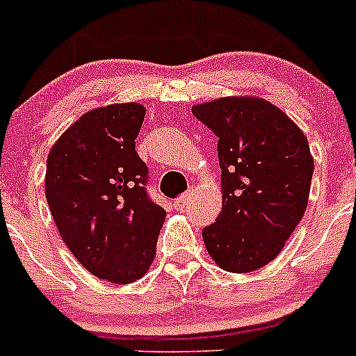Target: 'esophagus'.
Returning <instances> with one entry per match:
<instances>
[{
  "label": "esophagus",
  "mask_w": 356,
  "mask_h": 356,
  "mask_svg": "<svg viewBox=\"0 0 356 356\" xmlns=\"http://www.w3.org/2000/svg\"><path fill=\"white\" fill-rule=\"evenodd\" d=\"M189 200H191V193H186V195L179 196L177 200H174V207L177 211H182L186 207H188Z\"/></svg>",
  "instance_id": "obj_1"
}]
</instances>
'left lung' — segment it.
<instances>
[{
  "label": "left lung",
  "instance_id": "obj_1",
  "mask_svg": "<svg viewBox=\"0 0 356 356\" xmlns=\"http://www.w3.org/2000/svg\"><path fill=\"white\" fill-rule=\"evenodd\" d=\"M218 138L222 211L203 229L215 264L246 274L274 260L303 218L314 158L307 136L275 105L229 96L193 106Z\"/></svg>",
  "mask_w": 356,
  "mask_h": 356
}]
</instances>
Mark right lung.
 I'll list each match as a JSON object with an SVG mask.
<instances>
[{
	"label": "right lung",
	"instance_id": "add662e5",
	"mask_svg": "<svg viewBox=\"0 0 356 356\" xmlns=\"http://www.w3.org/2000/svg\"><path fill=\"white\" fill-rule=\"evenodd\" d=\"M139 103L82 115L53 145L46 200L68 250L92 275L129 284L146 274L167 211L148 198V167L136 153Z\"/></svg>",
	"mask_w": 356,
	"mask_h": 356
}]
</instances>
